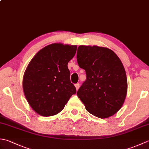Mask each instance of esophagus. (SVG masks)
<instances>
[{
	"label": "esophagus",
	"instance_id": "obj_1",
	"mask_svg": "<svg viewBox=\"0 0 149 149\" xmlns=\"http://www.w3.org/2000/svg\"><path fill=\"white\" fill-rule=\"evenodd\" d=\"M75 88H76V90H78L79 88L80 85H79V83H77V84H75Z\"/></svg>",
	"mask_w": 149,
	"mask_h": 149
}]
</instances>
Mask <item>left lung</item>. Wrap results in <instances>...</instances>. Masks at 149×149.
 <instances>
[{
	"label": "left lung",
	"instance_id": "left-lung-1",
	"mask_svg": "<svg viewBox=\"0 0 149 149\" xmlns=\"http://www.w3.org/2000/svg\"><path fill=\"white\" fill-rule=\"evenodd\" d=\"M77 60L86 79L77 95L86 109L106 118L121 108L127 92V80L122 61L113 50L97 45H80Z\"/></svg>",
	"mask_w": 149,
	"mask_h": 149
}]
</instances>
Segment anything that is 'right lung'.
Wrapping results in <instances>:
<instances>
[{
    "label": "right lung",
    "instance_id": "right-lung-1",
    "mask_svg": "<svg viewBox=\"0 0 149 149\" xmlns=\"http://www.w3.org/2000/svg\"><path fill=\"white\" fill-rule=\"evenodd\" d=\"M77 45L52 43L33 57L24 72V93L34 111L43 116L59 113L76 88L71 83L68 63Z\"/></svg>",
    "mask_w": 149,
    "mask_h": 149
}]
</instances>
